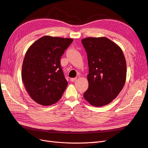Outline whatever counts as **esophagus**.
Returning a JSON list of instances; mask_svg holds the SVG:
<instances>
[{
	"label": "esophagus",
	"mask_w": 148,
	"mask_h": 148,
	"mask_svg": "<svg viewBox=\"0 0 148 148\" xmlns=\"http://www.w3.org/2000/svg\"><path fill=\"white\" fill-rule=\"evenodd\" d=\"M77 78H71L70 79V80H71V82H75L76 80H77Z\"/></svg>",
	"instance_id": "1"
}]
</instances>
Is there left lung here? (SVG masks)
I'll use <instances>...</instances> for the list:
<instances>
[{
  "label": "left lung",
  "instance_id": "obj_1",
  "mask_svg": "<svg viewBox=\"0 0 148 148\" xmlns=\"http://www.w3.org/2000/svg\"><path fill=\"white\" fill-rule=\"evenodd\" d=\"M88 56L89 86L83 97L95 107L107 105L115 99L124 86L127 64L123 51L106 37L82 40Z\"/></svg>",
  "mask_w": 148,
  "mask_h": 148
}]
</instances>
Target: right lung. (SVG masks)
Returning <instances> with one entry per match:
<instances>
[{"label":"right lung","instance_id":"right-lung-1","mask_svg":"<svg viewBox=\"0 0 148 148\" xmlns=\"http://www.w3.org/2000/svg\"><path fill=\"white\" fill-rule=\"evenodd\" d=\"M71 38L44 36L26 52L21 78L29 96L38 104L51 106L59 101L68 85L60 58L73 42Z\"/></svg>","mask_w":148,"mask_h":148}]
</instances>
